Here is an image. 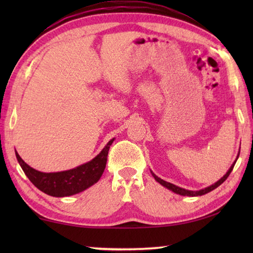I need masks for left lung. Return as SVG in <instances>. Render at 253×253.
<instances>
[{"label": "left lung", "mask_w": 253, "mask_h": 253, "mask_svg": "<svg viewBox=\"0 0 253 253\" xmlns=\"http://www.w3.org/2000/svg\"><path fill=\"white\" fill-rule=\"evenodd\" d=\"M238 157H239V155H238ZM235 162H237V161H235ZM235 162L233 163L232 166H231L230 169L228 170V173H226V174L224 175V176L220 179V181H217L215 184H213V185L209 186V187H207V188H203V190H200V191H188V190H185V188H182V187H178V186H176V185H174V184H172V183H169V182H165V181H163L162 178H160V177H158V176H156V175L154 174L153 172H152V175H153L154 178H155L158 183L162 184L163 186L168 187L169 190L173 191L174 193L179 194V195H184V196H199V195H204V194H207V193H209V192L213 191L214 188H216L217 186H220L221 184L223 183V182L225 181V179L229 177L230 173L232 172V169H233V168H234V164H235Z\"/></svg>", "instance_id": "left-lung-1"}]
</instances>
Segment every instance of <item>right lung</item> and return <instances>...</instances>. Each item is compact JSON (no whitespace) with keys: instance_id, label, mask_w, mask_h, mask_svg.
Listing matches in <instances>:
<instances>
[{"instance_id":"right-lung-1","label":"right lung","mask_w":253,"mask_h":253,"mask_svg":"<svg viewBox=\"0 0 253 253\" xmlns=\"http://www.w3.org/2000/svg\"><path fill=\"white\" fill-rule=\"evenodd\" d=\"M113 142L114 139L109 140L105 148L92 161L76 169L58 173L39 172V170L30 168L16 152L15 155L23 172L34 186H37L40 191L48 195L63 198V196L74 195L83 192L99 181L105 170L107 155H108L109 147Z\"/></svg>"}]
</instances>
